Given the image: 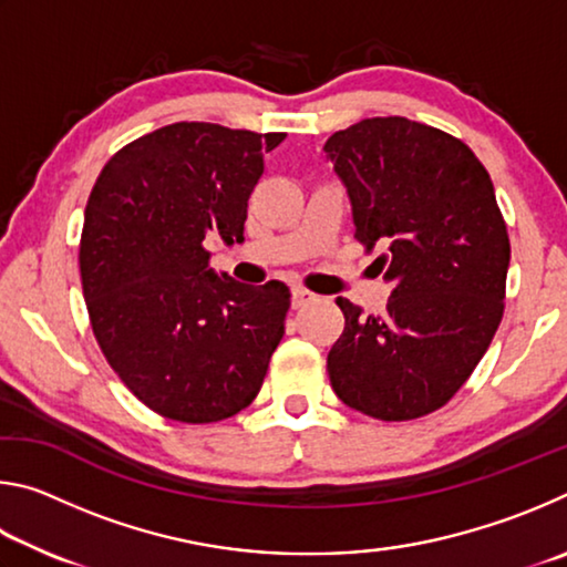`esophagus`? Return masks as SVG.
Wrapping results in <instances>:
<instances>
[{"mask_svg": "<svg viewBox=\"0 0 567 567\" xmlns=\"http://www.w3.org/2000/svg\"><path fill=\"white\" fill-rule=\"evenodd\" d=\"M315 300V292L305 290V287H292V307H305Z\"/></svg>", "mask_w": 567, "mask_h": 567, "instance_id": "34e87169", "label": "esophagus"}]
</instances>
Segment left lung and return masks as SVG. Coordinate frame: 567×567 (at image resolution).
<instances>
[{"instance_id": "left-lung-1", "label": "left lung", "mask_w": 567, "mask_h": 567, "mask_svg": "<svg viewBox=\"0 0 567 567\" xmlns=\"http://www.w3.org/2000/svg\"><path fill=\"white\" fill-rule=\"evenodd\" d=\"M354 237L385 247L382 315L338 297L328 354L344 405L378 420L427 415L463 388L503 320L511 239L487 169L463 142L405 117L362 120L324 142Z\"/></svg>"}]
</instances>
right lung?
I'll return each mask as SVG.
<instances>
[{
    "instance_id": "add662e5",
    "label": "right lung",
    "mask_w": 567,
    "mask_h": 567,
    "mask_svg": "<svg viewBox=\"0 0 567 567\" xmlns=\"http://www.w3.org/2000/svg\"><path fill=\"white\" fill-rule=\"evenodd\" d=\"M282 132L207 122L159 127L120 150L92 187L80 272L94 338L147 408L217 422L247 408L285 334L290 287L209 267V239L245 243L247 199Z\"/></svg>"
}]
</instances>
